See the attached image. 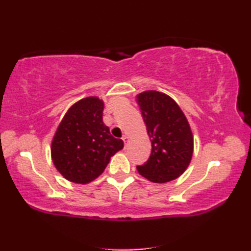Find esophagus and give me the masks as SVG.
Returning <instances> with one entry per match:
<instances>
[{
    "label": "esophagus",
    "mask_w": 251,
    "mask_h": 251,
    "mask_svg": "<svg viewBox=\"0 0 251 251\" xmlns=\"http://www.w3.org/2000/svg\"><path fill=\"white\" fill-rule=\"evenodd\" d=\"M123 141H124V146H125V149H126V148H127V146H128V142H129V137L124 136V137H123Z\"/></svg>",
    "instance_id": "esophagus-1"
}]
</instances>
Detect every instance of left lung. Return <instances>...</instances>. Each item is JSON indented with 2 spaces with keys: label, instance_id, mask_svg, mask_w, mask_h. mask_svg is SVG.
<instances>
[{
  "label": "left lung",
  "instance_id": "1",
  "mask_svg": "<svg viewBox=\"0 0 251 251\" xmlns=\"http://www.w3.org/2000/svg\"><path fill=\"white\" fill-rule=\"evenodd\" d=\"M152 150L138 172L155 183L177 179L193 155V135L189 122L176 101L166 94L148 90L137 96Z\"/></svg>",
  "mask_w": 251,
  "mask_h": 251
}]
</instances>
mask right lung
<instances>
[{
	"label": "right lung",
	"instance_id": "right-lung-1",
	"mask_svg": "<svg viewBox=\"0 0 251 251\" xmlns=\"http://www.w3.org/2000/svg\"><path fill=\"white\" fill-rule=\"evenodd\" d=\"M103 101L87 97L77 101L58 126L51 142V158L71 182L88 183L103 173L111 156L124 142L111 136L103 124Z\"/></svg>",
	"mask_w": 251,
	"mask_h": 251
}]
</instances>
